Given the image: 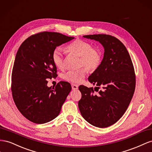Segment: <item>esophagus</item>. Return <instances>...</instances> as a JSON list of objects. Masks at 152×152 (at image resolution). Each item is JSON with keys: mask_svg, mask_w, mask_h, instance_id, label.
Listing matches in <instances>:
<instances>
[{"mask_svg": "<svg viewBox=\"0 0 152 152\" xmlns=\"http://www.w3.org/2000/svg\"><path fill=\"white\" fill-rule=\"evenodd\" d=\"M71 86H72V89L74 90H77V88H78V86H77V85H75V84H72Z\"/></svg>", "mask_w": 152, "mask_h": 152, "instance_id": "34e87169", "label": "esophagus"}]
</instances>
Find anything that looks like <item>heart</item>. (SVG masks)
<instances>
[{
	"label": "heart",
	"mask_w": 152,
	"mask_h": 152,
	"mask_svg": "<svg viewBox=\"0 0 152 152\" xmlns=\"http://www.w3.org/2000/svg\"><path fill=\"white\" fill-rule=\"evenodd\" d=\"M68 50L80 57L79 66H85L90 71L96 69L102 62V53L97 48H94L90 42L77 39L67 46ZM54 64L59 69L64 67V50L62 48L57 47L52 54ZM81 67L77 70H71L65 72L63 79L72 83H79L83 81L86 72V69Z\"/></svg>",
	"instance_id": "heart-1"
}]
</instances>
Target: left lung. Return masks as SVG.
<instances>
[{"label":"left lung","mask_w":152,"mask_h":152,"mask_svg":"<svg viewBox=\"0 0 152 152\" xmlns=\"http://www.w3.org/2000/svg\"><path fill=\"white\" fill-rule=\"evenodd\" d=\"M83 37L99 41L104 53L100 66L88 77L90 83L97 86L95 88L102 86V89L95 94L93 88L80 86L78 107L89 124L107 127L124 115L132 100L136 86L133 64L127 48L117 38L106 34Z\"/></svg>","instance_id":"8db88e82"}]
</instances>
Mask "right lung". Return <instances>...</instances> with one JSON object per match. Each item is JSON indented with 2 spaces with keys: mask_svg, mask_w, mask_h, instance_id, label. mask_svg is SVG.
Wrapping results in <instances>:
<instances>
[{
  "mask_svg": "<svg viewBox=\"0 0 152 152\" xmlns=\"http://www.w3.org/2000/svg\"><path fill=\"white\" fill-rule=\"evenodd\" d=\"M73 39L43 32L28 37L17 51L11 76L12 98L21 113L34 123L45 124L55 118L71 92L68 82L60 81L51 88L46 79L57 76L52 59L54 50Z\"/></svg>",
  "mask_w": 152,
  "mask_h": 152,
  "instance_id": "right-lung-1",
  "label": "right lung"
}]
</instances>
